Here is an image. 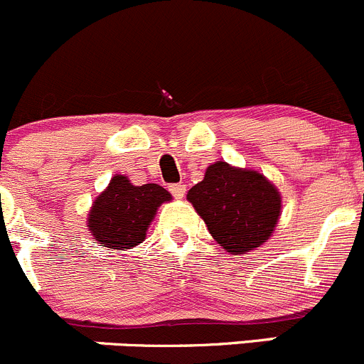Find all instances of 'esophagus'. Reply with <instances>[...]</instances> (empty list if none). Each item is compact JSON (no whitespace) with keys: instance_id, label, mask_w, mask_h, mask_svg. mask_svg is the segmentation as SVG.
<instances>
[{"instance_id":"esophagus-1","label":"esophagus","mask_w":364,"mask_h":364,"mask_svg":"<svg viewBox=\"0 0 364 364\" xmlns=\"http://www.w3.org/2000/svg\"><path fill=\"white\" fill-rule=\"evenodd\" d=\"M168 189H170V193L173 194L177 200H181V198H183V194H186V183H171Z\"/></svg>"}]
</instances>
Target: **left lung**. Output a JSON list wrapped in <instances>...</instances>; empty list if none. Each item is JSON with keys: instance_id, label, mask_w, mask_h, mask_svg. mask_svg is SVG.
Returning a JSON list of instances; mask_svg holds the SVG:
<instances>
[{"instance_id": "left-lung-1", "label": "left lung", "mask_w": 364, "mask_h": 364, "mask_svg": "<svg viewBox=\"0 0 364 364\" xmlns=\"http://www.w3.org/2000/svg\"><path fill=\"white\" fill-rule=\"evenodd\" d=\"M187 200L210 235L233 255L260 247L271 237L282 208L278 189L264 175L221 161L207 168Z\"/></svg>"}]
</instances>
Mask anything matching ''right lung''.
<instances>
[{
	"mask_svg": "<svg viewBox=\"0 0 364 364\" xmlns=\"http://www.w3.org/2000/svg\"><path fill=\"white\" fill-rule=\"evenodd\" d=\"M171 194L157 183L132 186L127 177L111 178L107 189L93 201L88 228L99 244L111 250H131L146 235L157 207Z\"/></svg>",
	"mask_w": 364,
	"mask_h": 364,
	"instance_id": "right-lung-1",
	"label": "right lung"
}]
</instances>
